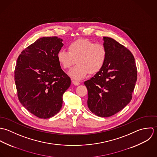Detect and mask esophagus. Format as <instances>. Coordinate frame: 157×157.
Wrapping results in <instances>:
<instances>
[{
    "instance_id": "esophagus-1",
    "label": "esophagus",
    "mask_w": 157,
    "mask_h": 157,
    "mask_svg": "<svg viewBox=\"0 0 157 157\" xmlns=\"http://www.w3.org/2000/svg\"><path fill=\"white\" fill-rule=\"evenodd\" d=\"M73 84H74V85H75V86H79V84H80V82H78V81H75V80H73Z\"/></svg>"
}]
</instances>
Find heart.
Listing matches in <instances>:
<instances>
[{
	"instance_id": "obj_1",
	"label": "heart",
	"mask_w": 157,
	"mask_h": 157,
	"mask_svg": "<svg viewBox=\"0 0 157 157\" xmlns=\"http://www.w3.org/2000/svg\"><path fill=\"white\" fill-rule=\"evenodd\" d=\"M68 51L61 50L57 54V59L63 69H68L78 63L68 71V75L75 80H81L89 73H98L104 66L107 50L101 44L86 39H77L68 45Z\"/></svg>"
}]
</instances>
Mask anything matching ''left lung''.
<instances>
[{
    "label": "left lung",
    "mask_w": 157,
    "mask_h": 157,
    "mask_svg": "<svg viewBox=\"0 0 157 157\" xmlns=\"http://www.w3.org/2000/svg\"><path fill=\"white\" fill-rule=\"evenodd\" d=\"M107 58L102 68L84 82L88 90L87 105L94 115L109 117L130 102L137 79L132 53L115 39L103 37Z\"/></svg>",
    "instance_id": "obj_1"
}]
</instances>
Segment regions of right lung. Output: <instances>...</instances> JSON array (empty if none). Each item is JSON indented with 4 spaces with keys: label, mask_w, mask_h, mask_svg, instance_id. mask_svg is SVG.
<instances>
[{
    "label": "right lung",
    "mask_w": 157,
    "mask_h": 157,
    "mask_svg": "<svg viewBox=\"0 0 157 157\" xmlns=\"http://www.w3.org/2000/svg\"><path fill=\"white\" fill-rule=\"evenodd\" d=\"M63 44L58 37L37 39L19 56L14 80L20 102L33 115L47 119L62 107L63 96L71 84L57 59Z\"/></svg>",
    "instance_id": "add662e5"
}]
</instances>
